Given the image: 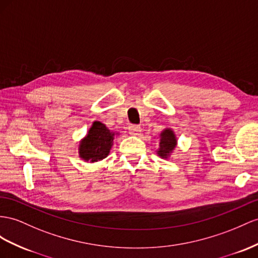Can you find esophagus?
<instances>
[{
	"label": "esophagus",
	"mask_w": 258,
	"mask_h": 258,
	"mask_svg": "<svg viewBox=\"0 0 258 258\" xmlns=\"http://www.w3.org/2000/svg\"><path fill=\"white\" fill-rule=\"evenodd\" d=\"M128 131H130L131 135L137 136V135L141 134L142 128H141V126H138V125H131V126L128 127Z\"/></svg>",
	"instance_id": "34e87169"
}]
</instances>
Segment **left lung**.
Listing matches in <instances>:
<instances>
[{
	"instance_id": "left-lung-1",
	"label": "left lung",
	"mask_w": 258,
	"mask_h": 258,
	"mask_svg": "<svg viewBox=\"0 0 258 258\" xmlns=\"http://www.w3.org/2000/svg\"><path fill=\"white\" fill-rule=\"evenodd\" d=\"M176 145L177 140L173 130L169 127L164 128L159 135V148L157 149V155L163 159H168L173 153Z\"/></svg>"
}]
</instances>
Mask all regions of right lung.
<instances>
[{
    "label": "right lung",
    "mask_w": 258,
    "mask_h": 258,
    "mask_svg": "<svg viewBox=\"0 0 258 258\" xmlns=\"http://www.w3.org/2000/svg\"><path fill=\"white\" fill-rule=\"evenodd\" d=\"M115 135H118V133L110 131L103 123L95 121L87 135L79 142V158L86 162H97L107 158Z\"/></svg>",
    "instance_id": "add662e5"
}]
</instances>
